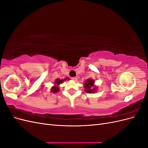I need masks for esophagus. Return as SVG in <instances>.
<instances>
[{
	"label": "esophagus",
	"instance_id": "obj_1",
	"mask_svg": "<svg viewBox=\"0 0 148 148\" xmlns=\"http://www.w3.org/2000/svg\"><path fill=\"white\" fill-rule=\"evenodd\" d=\"M71 79H72V80H73V81H75V82L77 81V77H72V78H71Z\"/></svg>",
	"mask_w": 148,
	"mask_h": 148
}]
</instances>
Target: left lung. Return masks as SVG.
<instances>
[{"mask_svg":"<svg viewBox=\"0 0 148 148\" xmlns=\"http://www.w3.org/2000/svg\"><path fill=\"white\" fill-rule=\"evenodd\" d=\"M94 83H95V81H94L93 79H88L87 81L84 83V91L88 93L95 92L97 88L96 86H94Z\"/></svg>","mask_w":148,"mask_h":148,"instance_id":"8db88e82","label":"left lung"}]
</instances>
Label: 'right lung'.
Wrapping results in <instances>:
<instances>
[{
	"mask_svg": "<svg viewBox=\"0 0 148 148\" xmlns=\"http://www.w3.org/2000/svg\"><path fill=\"white\" fill-rule=\"evenodd\" d=\"M66 79V80H67V79H69V78H65L64 79H59V78H57V79L56 80V82H55L56 86H54L52 87V88H51L52 92H57L58 91H59V87H58V86H59V85L60 84L63 83L64 81H65Z\"/></svg>",
	"mask_w": 148,
	"mask_h": 148,
	"instance_id": "add662e5",
	"label": "right lung"
}]
</instances>
